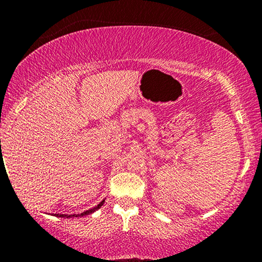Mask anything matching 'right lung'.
I'll list each match as a JSON object with an SVG mask.
<instances>
[{
  "label": "right lung",
  "instance_id": "right-lung-1",
  "mask_svg": "<svg viewBox=\"0 0 262 262\" xmlns=\"http://www.w3.org/2000/svg\"><path fill=\"white\" fill-rule=\"evenodd\" d=\"M103 203H104V200L102 201V202H100L97 204V206L96 207H93V208H91V209H89V210H86V212H82L81 213V214H55L56 217H61V218H73V217H83V215H89V214H92L93 212H96V210L97 209H100L102 206H103Z\"/></svg>",
  "mask_w": 262,
  "mask_h": 262
}]
</instances>
